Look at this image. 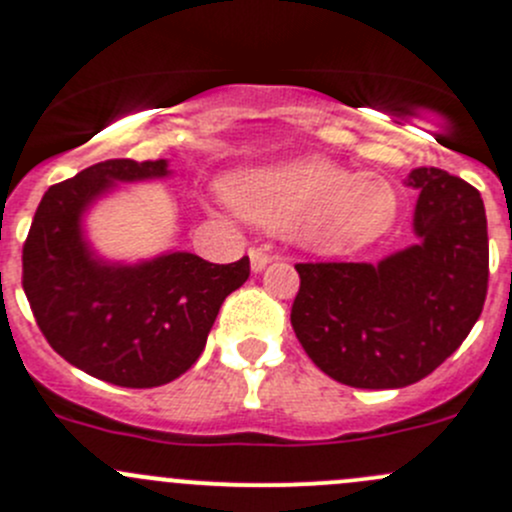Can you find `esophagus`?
Instances as JSON below:
<instances>
[{"instance_id":"34e87169","label":"esophagus","mask_w":512,"mask_h":512,"mask_svg":"<svg viewBox=\"0 0 512 512\" xmlns=\"http://www.w3.org/2000/svg\"><path fill=\"white\" fill-rule=\"evenodd\" d=\"M272 262V255L267 250H262V247H250V265H252V272H262L267 265Z\"/></svg>"}]
</instances>
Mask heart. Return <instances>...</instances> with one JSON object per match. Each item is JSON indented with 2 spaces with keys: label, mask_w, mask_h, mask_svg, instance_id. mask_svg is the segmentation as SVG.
I'll use <instances>...</instances> for the list:
<instances>
[{
  "label": "heart",
  "mask_w": 512,
  "mask_h": 512,
  "mask_svg": "<svg viewBox=\"0 0 512 512\" xmlns=\"http://www.w3.org/2000/svg\"><path fill=\"white\" fill-rule=\"evenodd\" d=\"M230 200L245 218L292 230L324 255H347L381 240L399 215V195L384 175L352 173L317 156L237 175Z\"/></svg>",
  "instance_id": "1"
}]
</instances>
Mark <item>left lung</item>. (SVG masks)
<instances>
[{
    "instance_id": "1",
    "label": "left lung",
    "mask_w": 512,
    "mask_h": 512,
    "mask_svg": "<svg viewBox=\"0 0 512 512\" xmlns=\"http://www.w3.org/2000/svg\"><path fill=\"white\" fill-rule=\"evenodd\" d=\"M416 245L381 262H299L292 329L309 359L354 389H401L441 366L483 312V198L438 168L411 170Z\"/></svg>"
}]
</instances>
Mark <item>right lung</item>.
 Listing matches in <instances>:
<instances>
[{
  "instance_id": "right-lung-1",
  "label": "right lung",
  "mask_w": 512,
  "mask_h": 512,
  "mask_svg": "<svg viewBox=\"0 0 512 512\" xmlns=\"http://www.w3.org/2000/svg\"><path fill=\"white\" fill-rule=\"evenodd\" d=\"M170 175L168 160L113 158L51 185L22 252V285L46 342L69 364L128 389L168 384L203 354L225 297L245 285L250 260L213 265L168 252L138 265L94 255L81 218L113 188Z\"/></svg>"
}]
</instances>
